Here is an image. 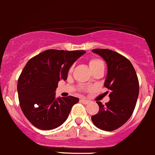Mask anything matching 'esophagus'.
<instances>
[{
  "instance_id": "esophagus-1",
  "label": "esophagus",
  "mask_w": 155,
  "mask_h": 155,
  "mask_svg": "<svg viewBox=\"0 0 155 155\" xmlns=\"http://www.w3.org/2000/svg\"><path fill=\"white\" fill-rule=\"evenodd\" d=\"M81 102H82V103L84 104H88L89 103V100L86 99V98H81Z\"/></svg>"
}]
</instances>
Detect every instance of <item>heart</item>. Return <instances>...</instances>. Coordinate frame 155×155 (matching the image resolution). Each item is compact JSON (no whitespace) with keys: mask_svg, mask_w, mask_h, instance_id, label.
<instances>
[{"mask_svg":"<svg viewBox=\"0 0 155 155\" xmlns=\"http://www.w3.org/2000/svg\"><path fill=\"white\" fill-rule=\"evenodd\" d=\"M101 63H103V62L101 61V60H98V59H92V60H90V61H89V67H90V68H94V67L97 66L99 64H101ZM73 69V66H71V68H69V71H71Z\"/></svg>","mask_w":155,"mask_h":155,"instance_id":"obj_1","label":"heart"}]
</instances>
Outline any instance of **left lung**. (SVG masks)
<instances>
[{
    "instance_id": "obj_1",
    "label": "left lung",
    "mask_w": 155,
    "mask_h": 155,
    "mask_svg": "<svg viewBox=\"0 0 155 155\" xmlns=\"http://www.w3.org/2000/svg\"><path fill=\"white\" fill-rule=\"evenodd\" d=\"M92 52L100 55L107 65L104 86L110 91V101L105 105L96 101L99 111L91 117L98 128L112 131L130 119L139 95V81L133 65L124 56L109 49L97 48Z\"/></svg>"
}]
</instances>
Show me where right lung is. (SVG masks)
Here are the masks:
<instances>
[{"label":"right lung","instance_id":"right-lung-1","mask_svg":"<svg viewBox=\"0 0 155 155\" xmlns=\"http://www.w3.org/2000/svg\"><path fill=\"white\" fill-rule=\"evenodd\" d=\"M85 51L46 50L31 58L18 80L19 104L25 117L41 130H52L64 123L71 107L79 101L74 96L56 98L60 80Z\"/></svg>","mask_w":155,"mask_h":155}]
</instances>
